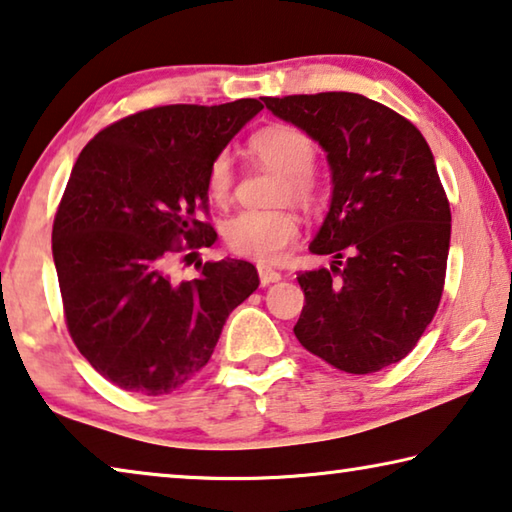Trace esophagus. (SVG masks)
I'll return each instance as SVG.
<instances>
[{
	"label": "esophagus",
	"mask_w": 512,
	"mask_h": 512,
	"mask_svg": "<svg viewBox=\"0 0 512 512\" xmlns=\"http://www.w3.org/2000/svg\"><path fill=\"white\" fill-rule=\"evenodd\" d=\"M258 276H261V286H270V283L281 281V272L272 270V267L265 265V263L258 265Z\"/></svg>",
	"instance_id": "esophagus-1"
}]
</instances>
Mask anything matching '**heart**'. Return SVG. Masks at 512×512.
<instances>
[{
    "label": "heart",
    "instance_id": "heart-1",
    "mask_svg": "<svg viewBox=\"0 0 512 512\" xmlns=\"http://www.w3.org/2000/svg\"><path fill=\"white\" fill-rule=\"evenodd\" d=\"M249 149L258 161L283 174L281 197L311 201L317 192L313 177L315 142L290 124H272L249 138ZM208 195L226 201L233 186V165L229 154L215 156L208 170ZM299 236V220L288 208L276 211H242L224 224V240L231 251L256 261H279Z\"/></svg>",
    "mask_w": 512,
    "mask_h": 512
}]
</instances>
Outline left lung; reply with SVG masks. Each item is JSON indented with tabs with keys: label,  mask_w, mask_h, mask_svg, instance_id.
Instances as JSON below:
<instances>
[{
	"label": "left lung",
	"mask_w": 512,
	"mask_h": 512,
	"mask_svg": "<svg viewBox=\"0 0 512 512\" xmlns=\"http://www.w3.org/2000/svg\"><path fill=\"white\" fill-rule=\"evenodd\" d=\"M263 102L308 133L331 170L329 213L308 249L335 261L297 276V340L349 374L399 363L438 311L447 272L451 211L429 145L406 117L356 92Z\"/></svg>",
	"instance_id": "1"
}]
</instances>
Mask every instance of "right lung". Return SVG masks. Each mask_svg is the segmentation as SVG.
<instances>
[{
  "instance_id": "right-lung-1",
  "label": "right lung",
  "mask_w": 512,
  "mask_h": 512,
  "mask_svg": "<svg viewBox=\"0 0 512 512\" xmlns=\"http://www.w3.org/2000/svg\"><path fill=\"white\" fill-rule=\"evenodd\" d=\"M261 111L258 99L149 108L99 131L74 163L52 231L58 286L74 345L117 388L158 397L186 385L261 283L236 258L199 263L192 281L167 272L181 242H215L197 217L208 170Z\"/></svg>"
}]
</instances>
